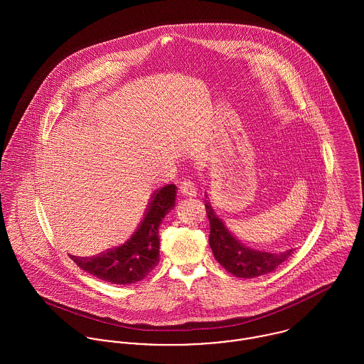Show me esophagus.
I'll return each instance as SVG.
<instances>
[{
	"label": "esophagus",
	"mask_w": 364,
	"mask_h": 364,
	"mask_svg": "<svg viewBox=\"0 0 364 364\" xmlns=\"http://www.w3.org/2000/svg\"><path fill=\"white\" fill-rule=\"evenodd\" d=\"M179 191H181L182 196H186V198H195L196 193H198L196 185L191 181H183L179 186Z\"/></svg>",
	"instance_id": "obj_1"
}]
</instances>
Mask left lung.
<instances>
[{"mask_svg": "<svg viewBox=\"0 0 364 364\" xmlns=\"http://www.w3.org/2000/svg\"><path fill=\"white\" fill-rule=\"evenodd\" d=\"M206 213L210 221L208 244L213 255L227 272L237 277L251 279L270 273L293 254V250L273 254L248 248L232 235L223 220L218 218L208 200Z\"/></svg>", "mask_w": 364, "mask_h": 364, "instance_id": "8db88e82", "label": "left lung"}]
</instances>
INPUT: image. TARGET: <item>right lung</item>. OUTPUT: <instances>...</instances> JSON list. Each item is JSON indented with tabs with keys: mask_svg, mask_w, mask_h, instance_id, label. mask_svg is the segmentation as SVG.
Instances as JSON below:
<instances>
[{
	"mask_svg": "<svg viewBox=\"0 0 364 364\" xmlns=\"http://www.w3.org/2000/svg\"><path fill=\"white\" fill-rule=\"evenodd\" d=\"M176 189L169 183L151 195L143 220L124 244L97 257L70 258L82 270L107 283L132 284L143 280L159 262L158 230L164 217L175 206Z\"/></svg>",
	"mask_w": 364,
	"mask_h": 364,
	"instance_id": "obj_1",
	"label": "right lung"
}]
</instances>
